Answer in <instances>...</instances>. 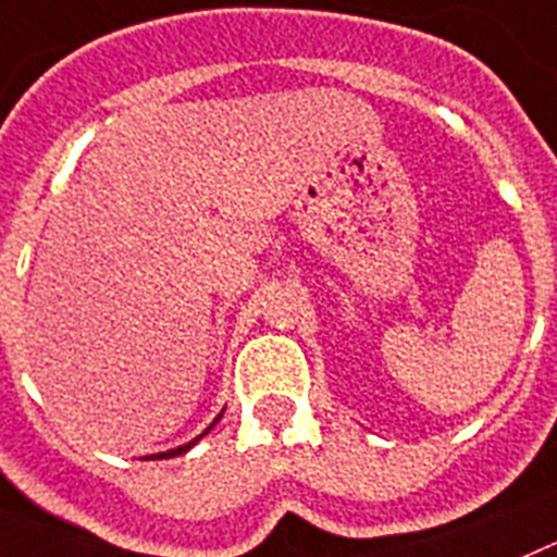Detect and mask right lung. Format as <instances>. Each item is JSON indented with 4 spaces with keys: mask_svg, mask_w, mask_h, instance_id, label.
<instances>
[{
    "mask_svg": "<svg viewBox=\"0 0 557 557\" xmlns=\"http://www.w3.org/2000/svg\"><path fill=\"white\" fill-rule=\"evenodd\" d=\"M221 414H224V412H221ZM221 414H219V418H215V420H212V425L219 423V420H221ZM212 425H210V429H212ZM210 429H207V432H210ZM207 432H205V434H207ZM205 434H198V437H196V440H190V443H187V446H178V448H171V451H162V454H151V457H143V459H171V457H178V454H185V451H190V448H193V446H196L198 440L205 437Z\"/></svg>",
    "mask_w": 557,
    "mask_h": 557,
    "instance_id": "add662e5",
    "label": "right lung"
}]
</instances>
